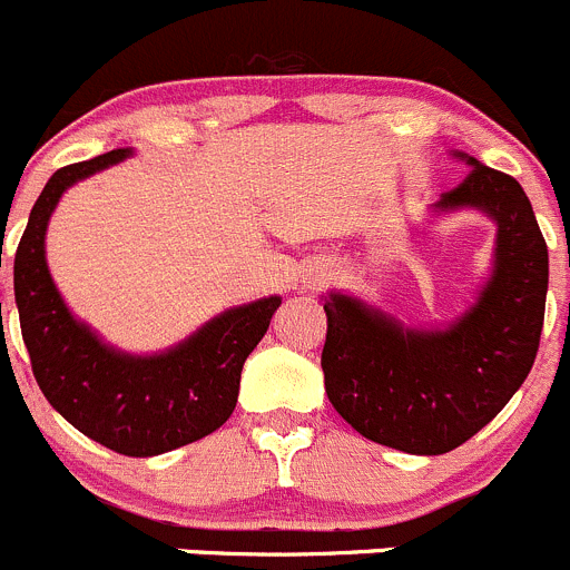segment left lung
Instances as JSON below:
<instances>
[{"label":"left lung","mask_w":570,"mask_h":570,"mask_svg":"<svg viewBox=\"0 0 570 570\" xmlns=\"http://www.w3.org/2000/svg\"><path fill=\"white\" fill-rule=\"evenodd\" d=\"M468 164L438 208H482L499 242L493 278L460 323L417 334L353 297L323 303L328 401L362 438L406 454H445L471 440L515 395L540 347L549 250L532 203L512 175Z\"/></svg>","instance_id":"8db88e82"}]
</instances>
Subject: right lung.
<instances>
[{
	"instance_id": "obj_1",
	"label": "right lung",
	"mask_w": 570,
	"mask_h": 570,
	"mask_svg": "<svg viewBox=\"0 0 570 570\" xmlns=\"http://www.w3.org/2000/svg\"><path fill=\"white\" fill-rule=\"evenodd\" d=\"M127 153H102L60 167L49 178L16 247L13 289L32 375L47 401L105 449L156 456L203 440L230 417L242 364L267 334L281 297L230 308L189 342L150 358L110 351L77 323L49 278L43 230L66 186L121 161Z\"/></svg>"
}]
</instances>
